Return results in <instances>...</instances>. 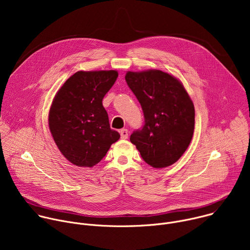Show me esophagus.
<instances>
[{"label": "esophagus", "instance_id": "1", "mask_svg": "<svg viewBox=\"0 0 250 250\" xmlns=\"http://www.w3.org/2000/svg\"><path fill=\"white\" fill-rule=\"evenodd\" d=\"M120 134H121V137L123 139H126L128 137V131L126 128H123L120 130Z\"/></svg>", "mask_w": 250, "mask_h": 250}]
</instances>
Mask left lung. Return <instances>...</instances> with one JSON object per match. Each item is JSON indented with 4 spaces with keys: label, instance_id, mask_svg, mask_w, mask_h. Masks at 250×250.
<instances>
[{
    "label": "left lung",
    "instance_id": "left-lung-1",
    "mask_svg": "<svg viewBox=\"0 0 250 250\" xmlns=\"http://www.w3.org/2000/svg\"><path fill=\"white\" fill-rule=\"evenodd\" d=\"M125 81L138 100L145 125L130 135L140 155L153 168L174 164L188 148L195 127V108L185 88L160 70L128 71Z\"/></svg>",
    "mask_w": 250,
    "mask_h": 250
}]
</instances>
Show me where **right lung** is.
<instances>
[{
    "mask_svg": "<svg viewBox=\"0 0 250 250\" xmlns=\"http://www.w3.org/2000/svg\"><path fill=\"white\" fill-rule=\"evenodd\" d=\"M118 76L116 70L78 71L54 97L49 129L60 152L76 166L98 164L120 138L102 103Z\"/></svg>",
    "mask_w": 250,
    "mask_h": 250,
    "instance_id": "add662e5",
    "label": "right lung"
}]
</instances>
